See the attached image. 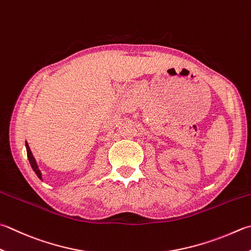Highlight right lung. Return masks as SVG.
<instances>
[{
    "label": "right lung",
    "instance_id": "right-lung-1",
    "mask_svg": "<svg viewBox=\"0 0 251 251\" xmlns=\"http://www.w3.org/2000/svg\"><path fill=\"white\" fill-rule=\"evenodd\" d=\"M26 150H27V157H28V159H29V163H30V166H31V168L34 169V172L36 173V175L38 176V178L39 179H41L42 180V176H41V172H40V169L38 168V165H37V163H36V159H35V157H34V155H32V153H31V151H30V149H29V145H28V143L26 142Z\"/></svg>",
    "mask_w": 251,
    "mask_h": 251
}]
</instances>
